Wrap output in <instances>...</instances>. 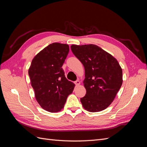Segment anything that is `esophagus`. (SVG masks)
<instances>
[{
	"instance_id": "obj_1",
	"label": "esophagus",
	"mask_w": 147,
	"mask_h": 147,
	"mask_svg": "<svg viewBox=\"0 0 147 147\" xmlns=\"http://www.w3.org/2000/svg\"><path fill=\"white\" fill-rule=\"evenodd\" d=\"M74 83L75 84V85H79V84H80V81L79 80H76V81H75V82H74Z\"/></svg>"
}]
</instances>
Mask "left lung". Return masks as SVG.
I'll use <instances>...</instances> for the list:
<instances>
[{"label":"left lung","instance_id":"1","mask_svg":"<svg viewBox=\"0 0 147 147\" xmlns=\"http://www.w3.org/2000/svg\"><path fill=\"white\" fill-rule=\"evenodd\" d=\"M71 50L83 64L86 95L80 99L84 109L97 112L107 108L123 83V72L117 60L96 45L71 46Z\"/></svg>","mask_w":147,"mask_h":147}]
</instances>
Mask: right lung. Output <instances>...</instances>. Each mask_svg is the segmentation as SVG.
<instances>
[{
  "mask_svg": "<svg viewBox=\"0 0 147 147\" xmlns=\"http://www.w3.org/2000/svg\"><path fill=\"white\" fill-rule=\"evenodd\" d=\"M69 52L67 44L53 43L39 52L31 63L28 73L35 98L48 112L61 111L74 89L75 84L65 78L62 68Z\"/></svg>",
  "mask_w": 147,
  "mask_h": 147,
  "instance_id": "1",
  "label": "right lung"
}]
</instances>
